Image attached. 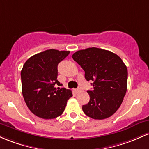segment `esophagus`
<instances>
[{
    "label": "esophagus",
    "instance_id": "34e87169",
    "mask_svg": "<svg viewBox=\"0 0 149 149\" xmlns=\"http://www.w3.org/2000/svg\"><path fill=\"white\" fill-rule=\"evenodd\" d=\"M74 92L76 93H78L79 92H81V90L79 88H77V89H74Z\"/></svg>",
    "mask_w": 149,
    "mask_h": 149
}]
</instances>
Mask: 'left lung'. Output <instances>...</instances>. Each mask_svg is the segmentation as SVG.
<instances>
[{
    "mask_svg": "<svg viewBox=\"0 0 149 149\" xmlns=\"http://www.w3.org/2000/svg\"><path fill=\"white\" fill-rule=\"evenodd\" d=\"M72 58L85 71L86 79L93 81L83 112L94 120L108 118L120 107L127 92L126 65L115 54L96 47L78 51Z\"/></svg>",
    "mask_w": 149,
    "mask_h": 149,
    "instance_id": "left-lung-1",
    "label": "left lung"
}]
</instances>
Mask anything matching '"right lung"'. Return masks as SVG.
Listing matches in <instances>:
<instances>
[{
    "label": "right lung",
    "instance_id": "obj_1",
    "mask_svg": "<svg viewBox=\"0 0 149 149\" xmlns=\"http://www.w3.org/2000/svg\"><path fill=\"white\" fill-rule=\"evenodd\" d=\"M69 51L48 49L26 61L21 71L22 93L29 110L40 118L49 120L64 111L71 90L55 88L61 86L57 80L58 63L69 54Z\"/></svg>",
    "mask_w": 149,
    "mask_h": 149
}]
</instances>
